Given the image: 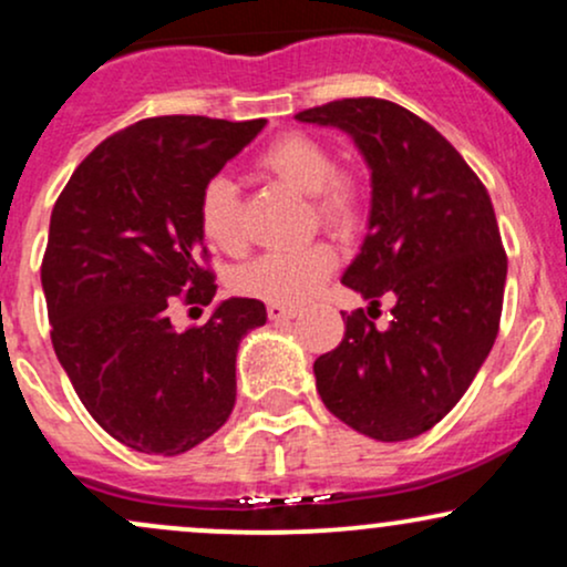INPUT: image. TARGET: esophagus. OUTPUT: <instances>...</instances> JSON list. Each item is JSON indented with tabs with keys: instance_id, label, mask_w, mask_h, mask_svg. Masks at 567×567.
<instances>
[{
	"instance_id": "34e87169",
	"label": "esophagus",
	"mask_w": 567,
	"mask_h": 567,
	"mask_svg": "<svg viewBox=\"0 0 567 567\" xmlns=\"http://www.w3.org/2000/svg\"><path fill=\"white\" fill-rule=\"evenodd\" d=\"M266 315H269L271 322H290V320H296L298 311L290 309V306H282V303H269L266 306Z\"/></svg>"
}]
</instances>
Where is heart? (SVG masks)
Listing matches in <instances>:
<instances>
[{"label":"heart","mask_w":567,"mask_h":567,"mask_svg":"<svg viewBox=\"0 0 567 567\" xmlns=\"http://www.w3.org/2000/svg\"><path fill=\"white\" fill-rule=\"evenodd\" d=\"M256 162L264 173L311 197L317 220L330 231L349 237L360 229L365 216L360 181L347 171H336L333 152L322 141L306 133H285L271 141ZM197 218L202 234L213 247L224 252L243 250L245 231L239 192L226 175H210L202 184ZM336 264L338 256L328 243L266 252L239 271L237 290L269 303L298 306L315 296Z\"/></svg>","instance_id":"obj_1"}]
</instances>
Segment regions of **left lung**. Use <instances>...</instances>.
Wrapping results in <instances>:
<instances>
[{
  "instance_id": "left-lung-1",
  "label": "left lung",
  "mask_w": 567,
  "mask_h": 567,
  "mask_svg": "<svg viewBox=\"0 0 567 567\" xmlns=\"http://www.w3.org/2000/svg\"><path fill=\"white\" fill-rule=\"evenodd\" d=\"M296 120L343 130L370 167V218L341 282L394 298L379 330L365 311L317 357L324 408L365 437H419L451 413L491 354L506 252L483 181L429 122L383 97H343Z\"/></svg>"
}]
</instances>
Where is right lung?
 <instances>
[{
    "mask_svg": "<svg viewBox=\"0 0 567 567\" xmlns=\"http://www.w3.org/2000/svg\"><path fill=\"white\" fill-rule=\"evenodd\" d=\"M264 125L141 120L97 143L53 207L42 290L58 362L87 413L138 453L192 451L231 415L239 341L266 306L229 298L199 328L175 330L167 303L216 296L199 188Z\"/></svg>",
    "mask_w": 567,
    "mask_h": 567,
    "instance_id": "1",
    "label": "right lung"
}]
</instances>
